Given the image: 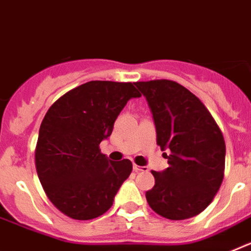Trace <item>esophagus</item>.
I'll list each match as a JSON object with an SVG mask.
<instances>
[{"label":"esophagus","instance_id":"1","mask_svg":"<svg viewBox=\"0 0 251 251\" xmlns=\"http://www.w3.org/2000/svg\"><path fill=\"white\" fill-rule=\"evenodd\" d=\"M133 170L136 171V172H141V171H147V167H145V166L133 165Z\"/></svg>","mask_w":251,"mask_h":251}]
</instances>
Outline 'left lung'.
<instances>
[{"label": "left lung", "mask_w": 251, "mask_h": 251, "mask_svg": "<svg viewBox=\"0 0 251 251\" xmlns=\"http://www.w3.org/2000/svg\"><path fill=\"white\" fill-rule=\"evenodd\" d=\"M156 124L157 145L168 159L162 172L152 171L154 186L146 192L153 211L170 220L202 212L224 178L225 141L202 101L172 80L137 81Z\"/></svg>", "instance_id": "obj_1"}]
</instances>
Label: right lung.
Listing matches in <instances>:
<instances>
[{"mask_svg": "<svg viewBox=\"0 0 251 251\" xmlns=\"http://www.w3.org/2000/svg\"><path fill=\"white\" fill-rule=\"evenodd\" d=\"M134 83L93 80L60 97L39 130L35 165L52 205L74 220H92L112 207L132 172V162H113L99 145L127 101L139 98Z\"/></svg>", "mask_w": 251, "mask_h": 251, "instance_id": "right-lung-1", "label": "right lung"}]
</instances>
